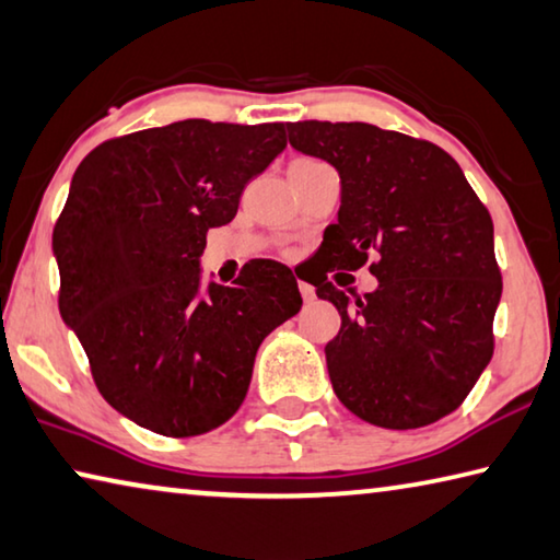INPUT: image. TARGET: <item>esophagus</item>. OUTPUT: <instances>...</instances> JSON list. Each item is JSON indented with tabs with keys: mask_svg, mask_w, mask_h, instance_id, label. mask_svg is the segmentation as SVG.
Masks as SVG:
<instances>
[{
	"mask_svg": "<svg viewBox=\"0 0 560 560\" xmlns=\"http://www.w3.org/2000/svg\"><path fill=\"white\" fill-rule=\"evenodd\" d=\"M299 291H301V299H304L306 304H308V301H314V299H316V289L312 287V283L299 281Z\"/></svg>",
	"mask_w": 560,
	"mask_h": 560,
	"instance_id": "34e87169",
	"label": "esophagus"
}]
</instances>
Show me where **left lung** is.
I'll return each instance as SVG.
<instances>
[{"label":"left lung","instance_id":"8db88e82","mask_svg":"<svg viewBox=\"0 0 560 560\" xmlns=\"http://www.w3.org/2000/svg\"><path fill=\"white\" fill-rule=\"evenodd\" d=\"M291 147L341 176L339 221L318 254V299L339 308L326 343L339 401L381 429L454 413L493 357L501 269L493 221L456 159L425 139L363 121L287 124ZM370 264L380 289L349 302L326 272Z\"/></svg>","mask_w":560,"mask_h":560}]
</instances>
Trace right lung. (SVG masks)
Returning a JSON list of instances; mask_svg holds the SVG:
<instances>
[{
	"label": "right lung",
	"mask_w": 560,
	"mask_h": 560,
	"mask_svg": "<svg viewBox=\"0 0 560 560\" xmlns=\"http://www.w3.org/2000/svg\"><path fill=\"white\" fill-rule=\"evenodd\" d=\"M287 147V127L186 119L109 139L79 164L55 224L59 312L106 404L186 439L238 411L261 341L299 314V283L271 259L234 287L199 289L207 232Z\"/></svg>",
	"instance_id": "1"
}]
</instances>
